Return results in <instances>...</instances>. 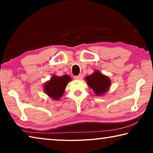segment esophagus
Returning <instances> with one entry per match:
<instances>
[{
    "label": "esophagus",
    "mask_w": 153,
    "mask_h": 153,
    "mask_svg": "<svg viewBox=\"0 0 153 153\" xmlns=\"http://www.w3.org/2000/svg\"><path fill=\"white\" fill-rule=\"evenodd\" d=\"M82 77H83V75L79 74V75H78V76H75L74 79H76V80H81V79H82Z\"/></svg>",
    "instance_id": "34e87169"
}]
</instances>
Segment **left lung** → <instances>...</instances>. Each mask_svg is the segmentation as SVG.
Segmentation results:
<instances>
[{
    "mask_svg": "<svg viewBox=\"0 0 153 153\" xmlns=\"http://www.w3.org/2000/svg\"><path fill=\"white\" fill-rule=\"evenodd\" d=\"M85 80L88 86L93 90L97 96L104 95L108 91L111 85L109 77L97 69L94 73L85 77Z\"/></svg>",
    "mask_w": 153,
    "mask_h": 153,
    "instance_id": "obj_1",
    "label": "left lung"
}]
</instances>
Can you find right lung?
Wrapping results in <instances>:
<instances>
[{
  "mask_svg": "<svg viewBox=\"0 0 153 153\" xmlns=\"http://www.w3.org/2000/svg\"><path fill=\"white\" fill-rule=\"evenodd\" d=\"M71 81V77L68 75L63 76L53 75L48 81L45 83L43 90L52 99L59 100L64 94L67 84Z\"/></svg>",
  "mask_w": 153,
  "mask_h": 153,
  "instance_id": "add662e5",
  "label": "right lung"
}]
</instances>
